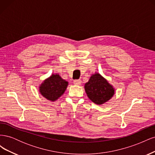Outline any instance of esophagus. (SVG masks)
I'll use <instances>...</instances> for the list:
<instances>
[{
    "instance_id": "34e87169",
    "label": "esophagus",
    "mask_w": 155,
    "mask_h": 155,
    "mask_svg": "<svg viewBox=\"0 0 155 155\" xmlns=\"http://www.w3.org/2000/svg\"><path fill=\"white\" fill-rule=\"evenodd\" d=\"M81 83V81L80 79H75L74 80V84L76 85H80Z\"/></svg>"
}]
</instances>
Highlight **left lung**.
<instances>
[{"label": "left lung", "instance_id": "8db88e82", "mask_svg": "<svg viewBox=\"0 0 155 155\" xmlns=\"http://www.w3.org/2000/svg\"><path fill=\"white\" fill-rule=\"evenodd\" d=\"M85 90L92 102L97 105L104 104L114 94V88L100 74H92L85 85Z\"/></svg>", "mask_w": 155, "mask_h": 155}]
</instances>
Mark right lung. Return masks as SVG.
Instances as JSON below:
<instances>
[{
  "mask_svg": "<svg viewBox=\"0 0 155 155\" xmlns=\"http://www.w3.org/2000/svg\"><path fill=\"white\" fill-rule=\"evenodd\" d=\"M68 85V83L61 78L59 74H52L41 84L39 92L46 99L55 101L63 94Z\"/></svg>",
  "mask_w": 155,
  "mask_h": 155,
  "instance_id": "add662e5",
  "label": "right lung"
}]
</instances>
